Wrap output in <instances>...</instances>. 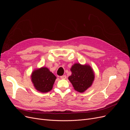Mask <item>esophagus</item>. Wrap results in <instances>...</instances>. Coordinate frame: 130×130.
<instances>
[{"label": "esophagus", "mask_w": 130, "mask_h": 130, "mask_svg": "<svg viewBox=\"0 0 130 130\" xmlns=\"http://www.w3.org/2000/svg\"><path fill=\"white\" fill-rule=\"evenodd\" d=\"M61 79H66V75H62L61 76Z\"/></svg>", "instance_id": "esophagus-1"}]
</instances>
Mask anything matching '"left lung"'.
I'll list each match as a JSON object with an SVG mask.
<instances>
[{"instance_id": "1", "label": "left lung", "mask_w": 130, "mask_h": 130, "mask_svg": "<svg viewBox=\"0 0 130 130\" xmlns=\"http://www.w3.org/2000/svg\"><path fill=\"white\" fill-rule=\"evenodd\" d=\"M70 70L72 74L68 79L76 91L84 92L92 85L94 79V74L89 66L75 63Z\"/></svg>"}]
</instances>
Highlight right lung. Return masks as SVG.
<instances>
[{"label":"right lung","instance_id":"add662e5","mask_svg":"<svg viewBox=\"0 0 130 130\" xmlns=\"http://www.w3.org/2000/svg\"><path fill=\"white\" fill-rule=\"evenodd\" d=\"M56 77L46 67L35 70L31 75V80L37 90L46 93L52 89Z\"/></svg>","mask_w":130,"mask_h":130}]
</instances>
